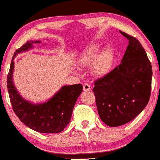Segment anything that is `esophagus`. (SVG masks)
<instances>
[{
	"label": "esophagus",
	"instance_id": "34e87169",
	"mask_svg": "<svg viewBox=\"0 0 160 160\" xmlns=\"http://www.w3.org/2000/svg\"><path fill=\"white\" fill-rule=\"evenodd\" d=\"M83 90L85 91H89L91 90V87L88 84H84L83 85Z\"/></svg>",
	"mask_w": 160,
	"mask_h": 160
}]
</instances>
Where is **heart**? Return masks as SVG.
<instances>
[{
	"instance_id": "obj_1",
	"label": "heart",
	"mask_w": 160,
	"mask_h": 160,
	"mask_svg": "<svg viewBox=\"0 0 160 160\" xmlns=\"http://www.w3.org/2000/svg\"><path fill=\"white\" fill-rule=\"evenodd\" d=\"M114 59V51L110 46L102 50L98 44L91 45L79 56L78 63L84 67L93 66V72L99 76H106L110 72Z\"/></svg>"
}]
</instances>
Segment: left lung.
I'll return each instance as SVG.
<instances>
[{
	"instance_id": "1",
	"label": "left lung",
	"mask_w": 160,
	"mask_h": 160,
	"mask_svg": "<svg viewBox=\"0 0 160 160\" xmlns=\"http://www.w3.org/2000/svg\"><path fill=\"white\" fill-rule=\"evenodd\" d=\"M121 32L129 40L121 63L95 82L93 91L99 118L108 127L129 123L149 102L152 67L139 41Z\"/></svg>"
}]
</instances>
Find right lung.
I'll use <instances>...</instances> for the list:
<instances>
[{"instance_id":"right-lung-1","label":"right lung","mask_w":160,"mask_h":160,"mask_svg":"<svg viewBox=\"0 0 160 160\" xmlns=\"http://www.w3.org/2000/svg\"><path fill=\"white\" fill-rule=\"evenodd\" d=\"M40 42L39 40L28 41L16 51L7 76V88L12 109L24 124L36 132L58 133L69 124L73 108L82 92V84L63 86L47 102L34 104L19 94L12 81L15 57L21 52L31 49L35 43Z\"/></svg>"}]
</instances>
